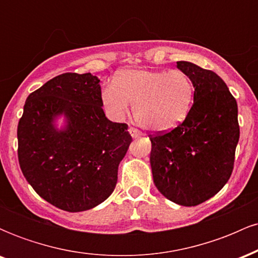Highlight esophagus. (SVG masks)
Returning a JSON list of instances; mask_svg holds the SVG:
<instances>
[{"label": "esophagus", "mask_w": 258, "mask_h": 258, "mask_svg": "<svg viewBox=\"0 0 258 258\" xmlns=\"http://www.w3.org/2000/svg\"><path fill=\"white\" fill-rule=\"evenodd\" d=\"M128 132L131 133V136L133 138H138V137H141V131H139V130H137L136 128V127H133V126H130V128H128Z\"/></svg>", "instance_id": "obj_1"}]
</instances>
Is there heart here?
<instances>
[{"instance_id":"heart-1","label":"heart","mask_w":258,"mask_h":258,"mask_svg":"<svg viewBox=\"0 0 258 258\" xmlns=\"http://www.w3.org/2000/svg\"><path fill=\"white\" fill-rule=\"evenodd\" d=\"M102 98L117 117L123 116L133 103L135 119L143 128L167 132L188 116L194 85L182 70H125L103 88Z\"/></svg>"}]
</instances>
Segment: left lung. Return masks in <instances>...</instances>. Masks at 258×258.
Wrapping results in <instances>:
<instances>
[{"label":"left lung","mask_w":258,"mask_h":258,"mask_svg":"<svg viewBox=\"0 0 258 258\" xmlns=\"http://www.w3.org/2000/svg\"><path fill=\"white\" fill-rule=\"evenodd\" d=\"M177 68L193 82L194 103L179 126L150 136V165L165 198L197 206L217 194L233 172L238 104L216 73L189 61H177Z\"/></svg>","instance_id":"1"}]
</instances>
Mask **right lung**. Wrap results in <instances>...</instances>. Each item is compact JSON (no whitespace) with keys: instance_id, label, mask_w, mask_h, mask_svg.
Listing matches in <instances>:
<instances>
[{"instance_id":"obj_1","label":"right lung","mask_w":258,"mask_h":258,"mask_svg":"<svg viewBox=\"0 0 258 258\" xmlns=\"http://www.w3.org/2000/svg\"><path fill=\"white\" fill-rule=\"evenodd\" d=\"M99 80L65 73L29 94L18 123V159L34 190L53 206L80 212L110 197L132 137L103 110ZM60 114L67 126L59 132Z\"/></svg>"}]
</instances>
